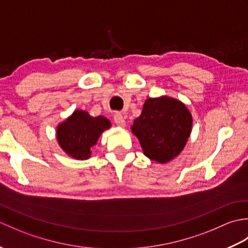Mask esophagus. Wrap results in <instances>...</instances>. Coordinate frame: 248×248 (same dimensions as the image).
<instances>
[{"instance_id":"esophagus-1","label":"esophagus","mask_w":248,"mask_h":248,"mask_svg":"<svg viewBox=\"0 0 248 248\" xmlns=\"http://www.w3.org/2000/svg\"><path fill=\"white\" fill-rule=\"evenodd\" d=\"M114 121L116 123V124L119 125V127H124L125 125V121H124V116L120 113H116L114 115Z\"/></svg>"}]
</instances>
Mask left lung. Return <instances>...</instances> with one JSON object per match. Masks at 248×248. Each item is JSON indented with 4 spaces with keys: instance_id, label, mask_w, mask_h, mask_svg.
Segmentation results:
<instances>
[{
    "instance_id": "left-lung-1",
    "label": "left lung",
    "mask_w": 248,
    "mask_h": 248,
    "mask_svg": "<svg viewBox=\"0 0 248 248\" xmlns=\"http://www.w3.org/2000/svg\"><path fill=\"white\" fill-rule=\"evenodd\" d=\"M192 115L175 99H147L132 131L144 154L159 163L172 160L182 151L191 134Z\"/></svg>"
}]
</instances>
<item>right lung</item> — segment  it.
Here are the masks:
<instances>
[{"label": "right lung", "instance_id": "add662e5", "mask_svg": "<svg viewBox=\"0 0 248 248\" xmlns=\"http://www.w3.org/2000/svg\"><path fill=\"white\" fill-rule=\"evenodd\" d=\"M110 127L109 120L103 116L92 117L83 110H76L57 128V140L62 149L78 160L91 156V148L98 138Z\"/></svg>", "mask_w": 248, "mask_h": 248}]
</instances>
